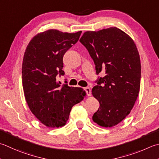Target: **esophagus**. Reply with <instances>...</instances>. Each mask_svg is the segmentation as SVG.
<instances>
[{
    "label": "esophagus",
    "mask_w": 159,
    "mask_h": 159,
    "mask_svg": "<svg viewBox=\"0 0 159 159\" xmlns=\"http://www.w3.org/2000/svg\"><path fill=\"white\" fill-rule=\"evenodd\" d=\"M84 90H85V92L87 95L88 96L91 95V89H90L89 88H88V87H87V88H84Z\"/></svg>",
    "instance_id": "1"
}]
</instances>
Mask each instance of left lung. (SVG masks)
<instances>
[{"instance_id": "obj_1", "label": "left lung", "mask_w": 159, "mask_h": 159, "mask_svg": "<svg viewBox=\"0 0 159 159\" xmlns=\"http://www.w3.org/2000/svg\"><path fill=\"white\" fill-rule=\"evenodd\" d=\"M80 42L94 61L96 74L92 94L100 107L92 119L98 125L111 127L128 115L137 99L141 84V61L134 40L117 27L83 34Z\"/></svg>"}]
</instances>
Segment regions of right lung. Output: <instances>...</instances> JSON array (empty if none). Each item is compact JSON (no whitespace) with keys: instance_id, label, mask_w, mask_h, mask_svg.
Instances as JSON below:
<instances>
[{"instance_id":"right-lung-1","label":"right lung","mask_w":159,"mask_h":159,"mask_svg":"<svg viewBox=\"0 0 159 159\" xmlns=\"http://www.w3.org/2000/svg\"><path fill=\"white\" fill-rule=\"evenodd\" d=\"M49 30L31 40L25 52L22 80L25 97L30 110L49 127L65 125L71 108L84 98L82 88L61 85L58 76H63V56L76 44L81 34Z\"/></svg>"}]
</instances>
